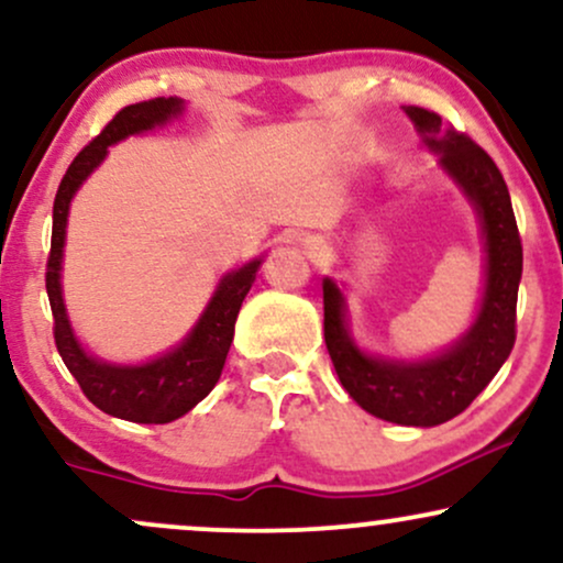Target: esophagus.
Wrapping results in <instances>:
<instances>
[{"mask_svg": "<svg viewBox=\"0 0 563 563\" xmlns=\"http://www.w3.org/2000/svg\"><path fill=\"white\" fill-rule=\"evenodd\" d=\"M303 249H307L312 256L322 254V243L318 241V238H307V241H303Z\"/></svg>", "mask_w": 563, "mask_h": 563, "instance_id": "obj_1", "label": "esophagus"}]
</instances>
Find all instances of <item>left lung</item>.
Wrapping results in <instances>:
<instances>
[{"mask_svg": "<svg viewBox=\"0 0 563 563\" xmlns=\"http://www.w3.org/2000/svg\"><path fill=\"white\" fill-rule=\"evenodd\" d=\"M423 145L461 187L482 222L484 290L476 320L450 349L426 360L373 357L354 344L346 301L331 277L322 280L325 346L341 386L363 410L399 426H439L461 416L508 360L516 341V299L521 280V238L506 179L495 161L426 108L407 106Z\"/></svg>", "mask_w": 563, "mask_h": 563, "instance_id": "left-lung-1", "label": "left lung"}]
</instances>
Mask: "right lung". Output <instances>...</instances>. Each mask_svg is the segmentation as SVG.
Wrapping results in <instances>:
<instances>
[{
  "label": "right lung",
  "instance_id": "add662e5",
  "mask_svg": "<svg viewBox=\"0 0 563 563\" xmlns=\"http://www.w3.org/2000/svg\"><path fill=\"white\" fill-rule=\"evenodd\" d=\"M185 111L179 97H156V100L134 102L121 108L113 121L102 129L97 137L74 158L66 177L57 187L53 206V245L47 260V296L55 318V344L70 376L79 380L81 391L95 407L108 416L134 423H172L190 412L200 399L217 386L222 376L224 360H228L235 320L241 303L254 286L256 273L262 267L260 260L243 264L235 273H228L206 303L192 331L179 341L172 352L161 354L142 365H115L97 360L76 339L70 328L66 301H63L60 269H63V245H66L68 209L76 190L84 179L92 174L108 156V147L115 142L132 137V134L151 132L164 126L166 121L177 119Z\"/></svg>",
  "mask_w": 563,
  "mask_h": 563
}]
</instances>
